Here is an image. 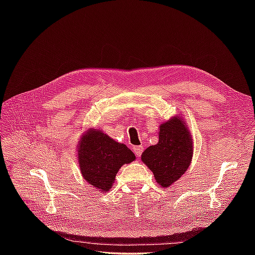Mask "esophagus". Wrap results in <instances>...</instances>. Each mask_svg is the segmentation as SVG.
<instances>
[{"mask_svg":"<svg viewBox=\"0 0 255 255\" xmlns=\"http://www.w3.org/2000/svg\"><path fill=\"white\" fill-rule=\"evenodd\" d=\"M133 151H134V153H136V155L139 158V156L141 155V153H142L143 148L141 147V145H139V147H133Z\"/></svg>","mask_w":255,"mask_h":255,"instance_id":"obj_1","label":"esophagus"}]
</instances>
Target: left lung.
Segmentation results:
<instances>
[{
    "label": "left lung",
    "instance_id": "1",
    "mask_svg": "<svg viewBox=\"0 0 255 255\" xmlns=\"http://www.w3.org/2000/svg\"><path fill=\"white\" fill-rule=\"evenodd\" d=\"M194 143L184 118L178 115L160 125L159 141L141 154V161L152 171L161 187H169L188 169Z\"/></svg>",
    "mask_w": 255,
    "mask_h": 255
}]
</instances>
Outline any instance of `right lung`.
<instances>
[{
    "label": "right lung",
    "mask_w": 255,
    "mask_h": 255,
    "mask_svg": "<svg viewBox=\"0 0 255 255\" xmlns=\"http://www.w3.org/2000/svg\"><path fill=\"white\" fill-rule=\"evenodd\" d=\"M77 151L81 174L86 182L103 193L110 191L119 169L136 159L126 144L115 141L95 128L86 129Z\"/></svg>",
    "instance_id": "obj_1"
}]
</instances>
